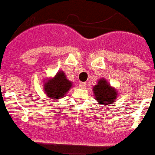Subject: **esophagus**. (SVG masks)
<instances>
[{"mask_svg":"<svg viewBox=\"0 0 155 155\" xmlns=\"http://www.w3.org/2000/svg\"><path fill=\"white\" fill-rule=\"evenodd\" d=\"M80 87L82 88V89H85L86 87H87V84L86 83H84V82H81V83H80Z\"/></svg>","mask_w":155,"mask_h":155,"instance_id":"1","label":"esophagus"}]
</instances>
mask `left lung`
Listing matches in <instances>:
<instances>
[{"instance_id":"8db88e82","label":"left lung","mask_w":155,"mask_h":155,"mask_svg":"<svg viewBox=\"0 0 155 155\" xmlns=\"http://www.w3.org/2000/svg\"><path fill=\"white\" fill-rule=\"evenodd\" d=\"M94 94L97 102L102 106H109L117 98V91L110 87L106 80H100L98 84L94 87Z\"/></svg>"}]
</instances>
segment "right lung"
Returning <instances> with one entry per match:
<instances>
[{"mask_svg": "<svg viewBox=\"0 0 155 155\" xmlns=\"http://www.w3.org/2000/svg\"><path fill=\"white\" fill-rule=\"evenodd\" d=\"M71 87V83L66 79L65 74L59 71L53 79L45 82L44 89L48 97L56 99L61 98Z\"/></svg>", "mask_w": 155, "mask_h": 155, "instance_id": "1", "label": "right lung"}]
</instances>
